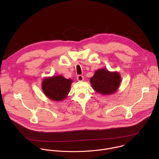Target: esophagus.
Instances as JSON below:
<instances>
[{
  "label": "esophagus",
  "instance_id": "34e87169",
  "mask_svg": "<svg viewBox=\"0 0 159 159\" xmlns=\"http://www.w3.org/2000/svg\"><path fill=\"white\" fill-rule=\"evenodd\" d=\"M77 80H78L79 81H83V80H84V77H83L82 75H79L77 76Z\"/></svg>",
  "mask_w": 159,
  "mask_h": 159
}]
</instances>
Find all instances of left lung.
<instances>
[{"label":"left lung","instance_id":"left-lung-1","mask_svg":"<svg viewBox=\"0 0 159 159\" xmlns=\"http://www.w3.org/2000/svg\"><path fill=\"white\" fill-rule=\"evenodd\" d=\"M93 89L100 94L109 96L114 94L119 88L121 78L118 72H110L106 69L97 70L90 78Z\"/></svg>","mask_w":159,"mask_h":159}]
</instances>
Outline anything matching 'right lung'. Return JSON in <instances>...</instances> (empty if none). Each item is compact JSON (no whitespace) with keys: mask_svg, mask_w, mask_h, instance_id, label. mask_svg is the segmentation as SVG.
<instances>
[{"mask_svg":"<svg viewBox=\"0 0 159 159\" xmlns=\"http://www.w3.org/2000/svg\"><path fill=\"white\" fill-rule=\"evenodd\" d=\"M72 79L62 75L45 77L42 81L43 92L48 98L55 101H63L70 93Z\"/></svg>","mask_w":159,"mask_h":159,"instance_id":"obj_1","label":"right lung"}]
</instances>
